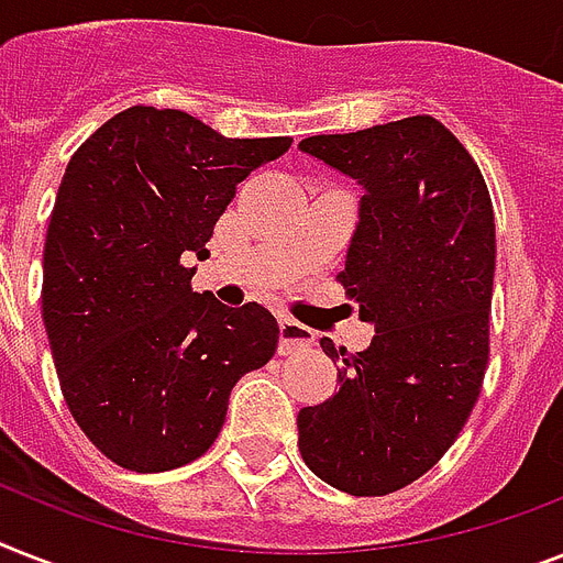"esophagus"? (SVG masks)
Here are the masks:
<instances>
[{"label": "esophagus", "mask_w": 563, "mask_h": 563, "mask_svg": "<svg viewBox=\"0 0 563 563\" xmlns=\"http://www.w3.org/2000/svg\"><path fill=\"white\" fill-rule=\"evenodd\" d=\"M313 339L316 333L310 331L308 324L296 322L290 316H282V319H278V351H282V354H290V351L313 345Z\"/></svg>", "instance_id": "1"}]
</instances>
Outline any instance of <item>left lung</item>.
<instances>
[{
	"label": "left lung",
	"instance_id": "obj_1",
	"mask_svg": "<svg viewBox=\"0 0 563 563\" xmlns=\"http://www.w3.org/2000/svg\"><path fill=\"white\" fill-rule=\"evenodd\" d=\"M365 195L339 282L374 324L339 362V391L299 411V452L333 489L374 498L429 472L457 440L489 362L495 212L463 143L429 114L299 143Z\"/></svg>",
	"mask_w": 563,
	"mask_h": 563
}]
</instances>
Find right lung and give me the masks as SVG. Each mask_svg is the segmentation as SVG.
I'll list each match as a JSON object with an SVG mask.
<instances>
[{
	"label": "right lung",
	"instance_id": "obj_1",
	"mask_svg": "<svg viewBox=\"0 0 563 563\" xmlns=\"http://www.w3.org/2000/svg\"><path fill=\"white\" fill-rule=\"evenodd\" d=\"M290 137H224L178 109L132 106L82 143L42 255V322L65 406L123 468L201 457L232 385L276 354V316L195 292L235 187Z\"/></svg>",
	"mask_w": 563,
	"mask_h": 563
}]
</instances>
